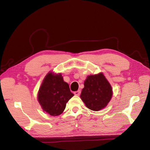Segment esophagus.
<instances>
[{
    "label": "esophagus",
    "instance_id": "obj_1",
    "mask_svg": "<svg viewBox=\"0 0 150 150\" xmlns=\"http://www.w3.org/2000/svg\"><path fill=\"white\" fill-rule=\"evenodd\" d=\"M80 94H81V90H78V91H76L74 92V95L76 96H79Z\"/></svg>",
    "mask_w": 150,
    "mask_h": 150
}]
</instances>
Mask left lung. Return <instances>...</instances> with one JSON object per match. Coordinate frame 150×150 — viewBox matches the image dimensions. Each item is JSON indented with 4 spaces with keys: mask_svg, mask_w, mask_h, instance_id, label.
I'll return each instance as SVG.
<instances>
[{
    "mask_svg": "<svg viewBox=\"0 0 150 150\" xmlns=\"http://www.w3.org/2000/svg\"><path fill=\"white\" fill-rule=\"evenodd\" d=\"M112 95L111 86L104 75L100 73L87 77L81 98L88 109L98 111L106 107Z\"/></svg>",
    "mask_w": 150,
    "mask_h": 150,
    "instance_id": "8db88e82",
    "label": "left lung"
}]
</instances>
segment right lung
I'll return each instance as SVG.
<instances>
[{"instance_id":"add662e5","label":"right lung","mask_w":150,"mask_h":150,"mask_svg":"<svg viewBox=\"0 0 150 150\" xmlns=\"http://www.w3.org/2000/svg\"><path fill=\"white\" fill-rule=\"evenodd\" d=\"M74 95L61 74L55 75L50 72L43 80L38 99L44 111L56 116L63 112L67 103Z\"/></svg>"}]
</instances>
